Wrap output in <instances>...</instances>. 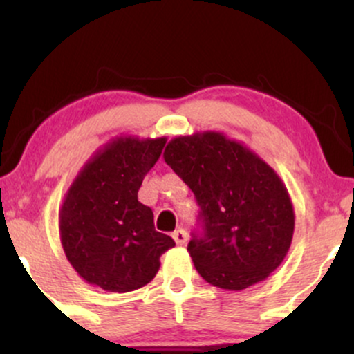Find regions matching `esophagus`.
<instances>
[{
	"mask_svg": "<svg viewBox=\"0 0 354 354\" xmlns=\"http://www.w3.org/2000/svg\"><path fill=\"white\" fill-rule=\"evenodd\" d=\"M173 239H174V241H176V245L183 246V245H186V239H188V234H186L185 230L180 228V230H176L173 233Z\"/></svg>",
	"mask_w": 354,
	"mask_h": 354,
	"instance_id": "1",
	"label": "esophagus"
}]
</instances>
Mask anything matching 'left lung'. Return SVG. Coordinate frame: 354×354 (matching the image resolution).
Instances as JSON below:
<instances>
[{
    "label": "left lung",
    "mask_w": 354,
    "mask_h": 354,
    "mask_svg": "<svg viewBox=\"0 0 354 354\" xmlns=\"http://www.w3.org/2000/svg\"><path fill=\"white\" fill-rule=\"evenodd\" d=\"M165 161L200 205L188 251L205 281L241 291L283 263L295 231L290 193L266 161L223 133L176 136Z\"/></svg>",
    "instance_id": "left-lung-1"
}]
</instances>
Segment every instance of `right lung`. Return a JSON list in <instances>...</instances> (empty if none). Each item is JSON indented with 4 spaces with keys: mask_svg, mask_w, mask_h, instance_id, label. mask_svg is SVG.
Masks as SVG:
<instances>
[{
    "mask_svg": "<svg viewBox=\"0 0 354 354\" xmlns=\"http://www.w3.org/2000/svg\"><path fill=\"white\" fill-rule=\"evenodd\" d=\"M166 138L116 136L84 163L64 194L59 238L70 265L84 281L111 293L143 288L174 246L154 230L153 211L138 201L146 173Z\"/></svg>",
    "mask_w": 354,
    "mask_h": 354,
    "instance_id": "add662e5",
    "label": "right lung"
}]
</instances>
